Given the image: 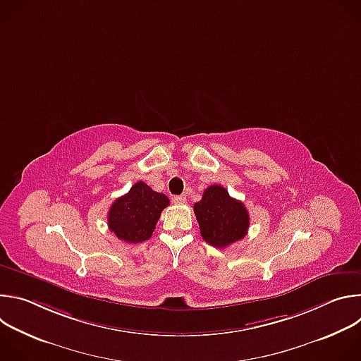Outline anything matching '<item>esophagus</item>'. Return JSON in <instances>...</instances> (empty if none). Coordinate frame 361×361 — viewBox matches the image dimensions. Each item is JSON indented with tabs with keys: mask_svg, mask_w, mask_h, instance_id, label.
I'll list each match as a JSON object with an SVG mask.
<instances>
[{
	"mask_svg": "<svg viewBox=\"0 0 361 361\" xmlns=\"http://www.w3.org/2000/svg\"><path fill=\"white\" fill-rule=\"evenodd\" d=\"M173 201H174L176 204H184V202L187 201V197H185V195H176V197L173 198Z\"/></svg>",
	"mask_w": 361,
	"mask_h": 361,
	"instance_id": "1",
	"label": "esophagus"
}]
</instances>
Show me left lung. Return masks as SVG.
<instances>
[{
  "instance_id": "1",
  "label": "left lung",
  "mask_w": 361,
  "mask_h": 361,
  "mask_svg": "<svg viewBox=\"0 0 361 361\" xmlns=\"http://www.w3.org/2000/svg\"><path fill=\"white\" fill-rule=\"evenodd\" d=\"M194 213L201 237L216 248H224L245 237L250 217L245 205L230 197L228 191L219 185L205 188L202 197L194 204Z\"/></svg>"
}]
</instances>
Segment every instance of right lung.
<instances>
[{
	"label": "right lung",
	"mask_w": 361,
	"mask_h": 361,
	"mask_svg": "<svg viewBox=\"0 0 361 361\" xmlns=\"http://www.w3.org/2000/svg\"><path fill=\"white\" fill-rule=\"evenodd\" d=\"M169 204L166 194L138 181L113 202L109 212V228L124 243H142L152 235L161 212Z\"/></svg>",
	"instance_id": "add662e5"
}]
</instances>
